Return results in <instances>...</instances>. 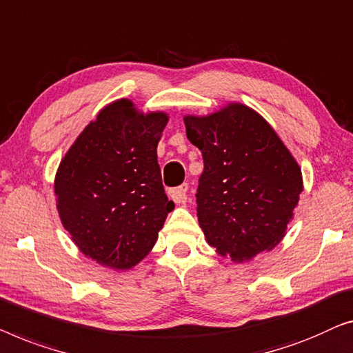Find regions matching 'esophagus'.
Instances as JSON below:
<instances>
[{
	"mask_svg": "<svg viewBox=\"0 0 353 353\" xmlns=\"http://www.w3.org/2000/svg\"><path fill=\"white\" fill-rule=\"evenodd\" d=\"M188 183H182L176 188H171L170 190V198L176 203H187L188 200Z\"/></svg>",
	"mask_w": 353,
	"mask_h": 353,
	"instance_id": "1",
	"label": "esophagus"
}]
</instances>
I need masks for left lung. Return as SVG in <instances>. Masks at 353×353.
<instances>
[{"mask_svg": "<svg viewBox=\"0 0 353 353\" xmlns=\"http://www.w3.org/2000/svg\"><path fill=\"white\" fill-rule=\"evenodd\" d=\"M201 150L196 216L221 256L243 262L283 240L302 192V172L272 126L243 103L183 118Z\"/></svg>", "mask_w": 353, "mask_h": 353, "instance_id": "8db88e82", "label": "left lung"}]
</instances>
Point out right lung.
<instances>
[{"instance_id": "obj_1", "label": "right lung", "mask_w": 353, "mask_h": 353, "mask_svg": "<svg viewBox=\"0 0 353 353\" xmlns=\"http://www.w3.org/2000/svg\"><path fill=\"white\" fill-rule=\"evenodd\" d=\"M166 123V113L143 115L120 99L99 112L59 165L54 192L62 225L101 265L139 264L174 210L157 160Z\"/></svg>"}]
</instances>
